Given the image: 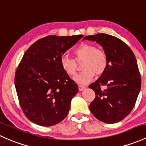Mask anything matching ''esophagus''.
Here are the masks:
<instances>
[{
	"instance_id": "34e87169",
	"label": "esophagus",
	"mask_w": 146,
	"mask_h": 146,
	"mask_svg": "<svg viewBox=\"0 0 146 146\" xmlns=\"http://www.w3.org/2000/svg\"><path fill=\"white\" fill-rule=\"evenodd\" d=\"M86 87L84 86H79V90L80 91H84V90L86 89Z\"/></svg>"
}]
</instances>
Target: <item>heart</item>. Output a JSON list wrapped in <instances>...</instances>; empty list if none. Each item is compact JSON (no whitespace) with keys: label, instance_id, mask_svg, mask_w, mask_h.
<instances>
[{"label":"heart","instance_id":"b5f03b06","mask_svg":"<svg viewBox=\"0 0 146 146\" xmlns=\"http://www.w3.org/2000/svg\"><path fill=\"white\" fill-rule=\"evenodd\" d=\"M75 60L63 55L60 58V65L67 75L73 76L77 70L76 62L84 60L82 70L80 74L75 76L74 81L79 84L89 83L94 78L96 74L100 75L105 72L108 67V58L103 50L98 49L96 46L84 43L76 48L74 51ZM76 61H75V60Z\"/></svg>","mask_w":146,"mask_h":146}]
</instances>
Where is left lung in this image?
Wrapping results in <instances>:
<instances>
[{
  "mask_svg": "<svg viewBox=\"0 0 146 146\" xmlns=\"http://www.w3.org/2000/svg\"><path fill=\"white\" fill-rule=\"evenodd\" d=\"M96 41L108 58L106 70L89 86L96 98L89 109L96 119L107 124L121 121L135 106L141 91V79L134 54L124 42L113 36L97 34L83 40ZM100 85H106L103 90Z\"/></svg>",
  "mask_w": 146,
  "mask_h": 146,
  "instance_id": "obj_1",
  "label": "left lung"
}]
</instances>
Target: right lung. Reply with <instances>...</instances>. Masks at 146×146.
Returning <instances> with one entry per match:
<instances>
[{
  "label": "right lung",
  "instance_id": "right-lung-1",
  "mask_svg": "<svg viewBox=\"0 0 146 146\" xmlns=\"http://www.w3.org/2000/svg\"><path fill=\"white\" fill-rule=\"evenodd\" d=\"M83 36H48L25 52L16 71L15 84L22 110L31 121L50 127L67 115L79 89L62 70L60 58Z\"/></svg>",
  "mask_w": 146,
  "mask_h": 146
}]
</instances>
